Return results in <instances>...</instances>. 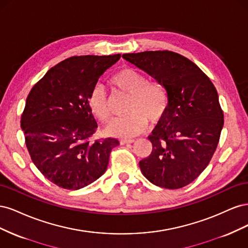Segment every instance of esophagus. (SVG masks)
<instances>
[{"mask_svg": "<svg viewBox=\"0 0 248 248\" xmlns=\"http://www.w3.org/2000/svg\"><path fill=\"white\" fill-rule=\"evenodd\" d=\"M134 141V140H132V139H122L121 140V144L122 145H124V144H131V142H133Z\"/></svg>", "mask_w": 248, "mask_h": 248, "instance_id": "34e87169", "label": "esophagus"}]
</instances>
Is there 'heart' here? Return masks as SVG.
Instances as JSON below:
<instances>
[{"label":"heart","instance_id":"b5f03b06","mask_svg":"<svg viewBox=\"0 0 248 248\" xmlns=\"http://www.w3.org/2000/svg\"><path fill=\"white\" fill-rule=\"evenodd\" d=\"M117 92L129 94L126 111L128 114L116 118L108 124L107 132L119 138L138 136L146 128L148 120L157 123L167 114L170 95L167 87L160 80L147 79L144 73L124 67L109 78ZM88 107L93 116L106 123L110 118L109 100L101 85H95L88 95Z\"/></svg>","mask_w":248,"mask_h":248}]
</instances>
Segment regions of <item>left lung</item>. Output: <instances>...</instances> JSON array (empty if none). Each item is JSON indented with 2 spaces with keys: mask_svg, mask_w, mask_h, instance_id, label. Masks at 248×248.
<instances>
[{
  "mask_svg": "<svg viewBox=\"0 0 248 248\" xmlns=\"http://www.w3.org/2000/svg\"><path fill=\"white\" fill-rule=\"evenodd\" d=\"M122 57L162 81L170 95L167 114L148 137L153 148L140 161L142 175L162 188H182L207 168L218 145L223 111L216 89L196 64L177 52Z\"/></svg>",
  "mask_w": 248,
  "mask_h": 248,
  "instance_id": "left-lung-1",
  "label": "left lung"
}]
</instances>
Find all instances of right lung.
Masks as SVG:
<instances>
[{
  "label": "right lung",
  "mask_w": 248,
  "mask_h": 248,
  "mask_svg": "<svg viewBox=\"0 0 248 248\" xmlns=\"http://www.w3.org/2000/svg\"><path fill=\"white\" fill-rule=\"evenodd\" d=\"M121 55L74 56L60 62L31 89L20 127L31 159L41 174L64 189L93 183L107 170L114 138L93 140L97 122L88 95Z\"/></svg>",
  "instance_id": "right-lung-1"
}]
</instances>
